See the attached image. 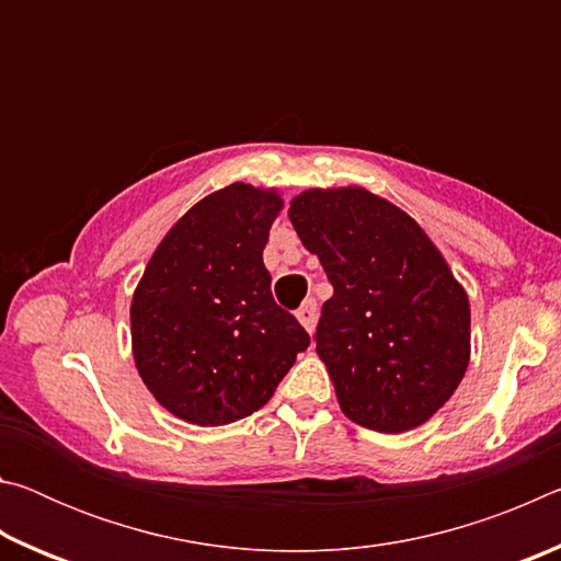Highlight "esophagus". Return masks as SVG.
Instances as JSON below:
<instances>
[{
    "label": "esophagus",
    "mask_w": 561,
    "mask_h": 561,
    "mask_svg": "<svg viewBox=\"0 0 561 561\" xmlns=\"http://www.w3.org/2000/svg\"><path fill=\"white\" fill-rule=\"evenodd\" d=\"M317 301L314 299H307L301 304V307L297 309V319H299V324L309 331V334H314V329H317Z\"/></svg>",
    "instance_id": "1"
}]
</instances>
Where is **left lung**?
I'll return each instance as SVG.
<instances>
[{"instance_id":"1","label":"left lung","mask_w":561,"mask_h":561,"mask_svg":"<svg viewBox=\"0 0 561 561\" xmlns=\"http://www.w3.org/2000/svg\"><path fill=\"white\" fill-rule=\"evenodd\" d=\"M289 220L334 287L317 354L341 411L405 433L448 403L470 364V301L423 227L366 187H311Z\"/></svg>"}]
</instances>
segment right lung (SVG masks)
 Segmentation results:
<instances>
[{
	"label": "right lung",
	"mask_w": 561,
	"mask_h": 561,
	"mask_svg": "<svg viewBox=\"0 0 561 561\" xmlns=\"http://www.w3.org/2000/svg\"><path fill=\"white\" fill-rule=\"evenodd\" d=\"M282 207L274 187L215 190L170 227L133 291V360L175 417L227 425L260 411L309 346L262 262Z\"/></svg>",
	"instance_id": "add662e5"
}]
</instances>
